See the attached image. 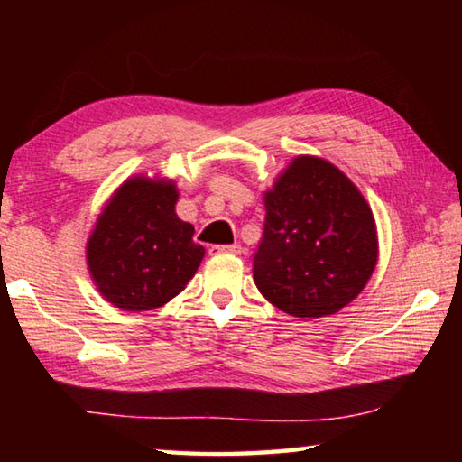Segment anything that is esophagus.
Returning <instances> with one entry per match:
<instances>
[{"label": "esophagus", "instance_id": "34e87169", "mask_svg": "<svg viewBox=\"0 0 462 462\" xmlns=\"http://www.w3.org/2000/svg\"><path fill=\"white\" fill-rule=\"evenodd\" d=\"M245 250H242L240 245H214L209 246V254H242Z\"/></svg>", "mask_w": 462, "mask_h": 462}]
</instances>
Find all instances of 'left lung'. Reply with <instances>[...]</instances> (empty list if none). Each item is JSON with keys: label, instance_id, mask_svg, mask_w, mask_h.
Wrapping results in <instances>:
<instances>
[{"label": "left lung", "instance_id": "8db88e82", "mask_svg": "<svg viewBox=\"0 0 462 462\" xmlns=\"http://www.w3.org/2000/svg\"><path fill=\"white\" fill-rule=\"evenodd\" d=\"M263 201L253 279L264 300L301 319L346 308L379 259L377 224L358 187L330 161L300 154Z\"/></svg>", "mask_w": 462, "mask_h": 462}]
</instances>
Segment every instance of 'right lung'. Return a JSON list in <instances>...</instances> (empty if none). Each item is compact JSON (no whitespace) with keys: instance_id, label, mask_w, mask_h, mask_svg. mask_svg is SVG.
<instances>
[{"instance_id":"add662e5","label":"right lung","mask_w":462,"mask_h":462,"mask_svg":"<svg viewBox=\"0 0 462 462\" xmlns=\"http://www.w3.org/2000/svg\"><path fill=\"white\" fill-rule=\"evenodd\" d=\"M173 179L134 175L106 201L85 246L93 285L124 311L165 306L199 269L206 248L177 216Z\"/></svg>"}]
</instances>
